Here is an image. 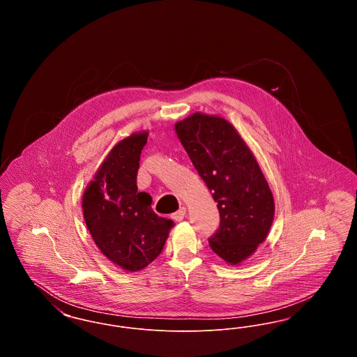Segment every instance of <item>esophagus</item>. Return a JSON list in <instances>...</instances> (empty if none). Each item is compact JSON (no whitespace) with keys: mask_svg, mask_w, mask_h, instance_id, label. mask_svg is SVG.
Instances as JSON below:
<instances>
[{"mask_svg":"<svg viewBox=\"0 0 357 357\" xmlns=\"http://www.w3.org/2000/svg\"><path fill=\"white\" fill-rule=\"evenodd\" d=\"M185 217H186V207H181L176 213H174V214L171 215V218L176 222L182 221Z\"/></svg>","mask_w":357,"mask_h":357,"instance_id":"34e87169","label":"esophagus"}]
</instances>
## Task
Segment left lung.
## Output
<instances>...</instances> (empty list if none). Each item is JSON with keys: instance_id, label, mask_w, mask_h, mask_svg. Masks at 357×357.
Segmentation results:
<instances>
[{"instance_id": "left-lung-1", "label": "left lung", "mask_w": 357, "mask_h": 357, "mask_svg": "<svg viewBox=\"0 0 357 357\" xmlns=\"http://www.w3.org/2000/svg\"><path fill=\"white\" fill-rule=\"evenodd\" d=\"M175 131L195 170L211 191L220 227L208 238L215 255L231 265L253 255L274 217L269 185L236 128L218 116L194 114Z\"/></svg>"}]
</instances>
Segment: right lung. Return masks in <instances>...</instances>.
<instances>
[{
    "mask_svg": "<svg viewBox=\"0 0 357 357\" xmlns=\"http://www.w3.org/2000/svg\"><path fill=\"white\" fill-rule=\"evenodd\" d=\"M147 132L119 142L83 195L86 227L102 255L121 269L137 272L160 255L174 222L153 213L151 197L136 185Z\"/></svg>",
    "mask_w": 357,
    "mask_h": 357,
    "instance_id": "1",
    "label": "right lung"
}]
</instances>
